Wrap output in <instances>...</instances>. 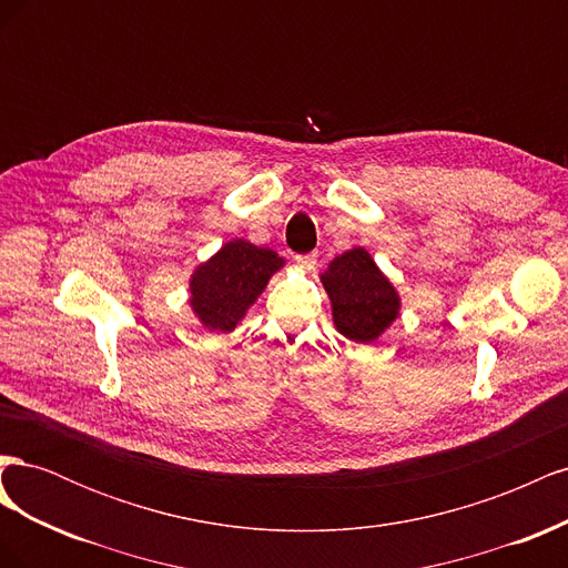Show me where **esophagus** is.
<instances>
[{"mask_svg": "<svg viewBox=\"0 0 568 568\" xmlns=\"http://www.w3.org/2000/svg\"><path fill=\"white\" fill-rule=\"evenodd\" d=\"M296 265H298L303 272H311V270H315V265H317V253L296 255Z\"/></svg>", "mask_w": 568, "mask_h": 568, "instance_id": "obj_1", "label": "esophagus"}]
</instances>
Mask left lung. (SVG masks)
I'll return each instance as SVG.
<instances>
[{"instance_id":"obj_1","label":"left lung","mask_w":568,"mask_h":568,"mask_svg":"<svg viewBox=\"0 0 568 568\" xmlns=\"http://www.w3.org/2000/svg\"><path fill=\"white\" fill-rule=\"evenodd\" d=\"M320 280L334 326L348 341L374 343L400 315L398 291L363 246L336 255Z\"/></svg>"}]
</instances>
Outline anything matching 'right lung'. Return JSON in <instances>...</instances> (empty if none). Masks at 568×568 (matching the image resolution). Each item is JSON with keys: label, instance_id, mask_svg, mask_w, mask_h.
<instances>
[{"label": "right lung", "instance_id": "add662e5", "mask_svg": "<svg viewBox=\"0 0 568 568\" xmlns=\"http://www.w3.org/2000/svg\"><path fill=\"white\" fill-rule=\"evenodd\" d=\"M284 267V257L246 239H232L189 280V305L209 332L230 334L263 294L270 277Z\"/></svg>", "mask_w": 568, "mask_h": 568}]
</instances>
